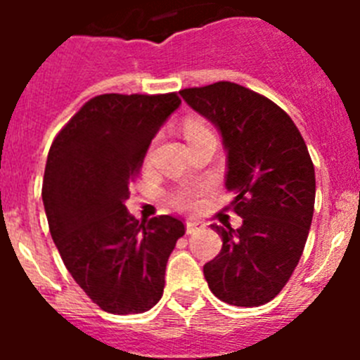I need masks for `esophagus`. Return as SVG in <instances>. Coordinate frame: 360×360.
<instances>
[{
  "label": "esophagus",
  "instance_id": "esophagus-1",
  "mask_svg": "<svg viewBox=\"0 0 360 360\" xmlns=\"http://www.w3.org/2000/svg\"><path fill=\"white\" fill-rule=\"evenodd\" d=\"M202 227H203V225L200 224V221H186V232H187V234H195V232H198Z\"/></svg>",
  "mask_w": 360,
  "mask_h": 360
}]
</instances>
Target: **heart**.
I'll list each match as a JSON object with an SVG mask.
<instances>
[{"instance_id":"heart-1","label":"heart","mask_w":360,"mask_h":360,"mask_svg":"<svg viewBox=\"0 0 360 360\" xmlns=\"http://www.w3.org/2000/svg\"><path fill=\"white\" fill-rule=\"evenodd\" d=\"M184 133H186V139L189 141L193 136H198L203 135V133L211 131H209L207 126L200 122V120H187ZM173 203L178 209H182V211H191V209H195L196 205H198V193H195V191L191 189L178 191V193L173 195Z\"/></svg>"}]
</instances>
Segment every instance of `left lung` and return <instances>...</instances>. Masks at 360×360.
I'll list each match as a JSON object with an SVG mask.
<instances>
[{
	"instance_id": "obj_1",
	"label": "left lung",
	"mask_w": 360,
	"mask_h": 360,
	"mask_svg": "<svg viewBox=\"0 0 360 360\" xmlns=\"http://www.w3.org/2000/svg\"><path fill=\"white\" fill-rule=\"evenodd\" d=\"M180 95L221 135L225 187L243 219L240 229L211 225L224 245L203 276L225 303H269L297 266L311 225L316 171L307 144L278 104L249 88L221 81Z\"/></svg>"
}]
</instances>
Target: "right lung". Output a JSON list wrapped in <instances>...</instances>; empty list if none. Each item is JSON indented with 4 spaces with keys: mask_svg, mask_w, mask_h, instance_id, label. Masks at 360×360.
<instances>
[{
    "mask_svg": "<svg viewBox=\"0 0 360 360\" xmlns=\"http://www.w3.org/2000/svg\"><path fill=\"white\" fill-rule=\"evenodd\" d=\"M180 106L176 94L94 97L50 148L43 203L65 266L110 314H142L164 294L165 265L186 227L169 214H129V184L149 144Z\"/></svg>",
    "mask_w": 360,
    "mask_h": 360,
    "instance_id": "add662e5",
    "label": "right lung"
}]
</instances>
